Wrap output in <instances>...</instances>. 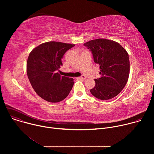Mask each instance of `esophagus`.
Listing matches in <instances>:
<instances>
[{
	"label": "esophagus",
	"mask_w": 154,
	"mask_h": 154,
	"mask_svg": "<svg viewBox=\"0 0 154 154\" xmlns=\"http://www.w3.org/2000/svg\"><path fill=\"white\" fill-rule=\"evenodd\" d=\"M79 79H82V80H85L86 79V77L85 76H84V75H82V76H81V77H78Z\"/></svg>",
	"instance_id": "34e87169"
}]
</instances>
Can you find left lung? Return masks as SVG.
Returning <instances> with one entry per match:
<instances>
[{"instance_id": "obj_1", "label": "left lung", "mask_w": 154, "mask_h": 154, "mask_svg": "<svg viewBox=\"0 0 154 154\" xmlns=\"http://www.w3.org/2000/svg\"><path fill=\"white\" fill-rule=\"evenodd\" d=\"M95 63L99 66L100 78L91 93L100 100H108L118 95L125 86L130 73V61L126 50L113 40L99 38L85 42Z\"/></svg>"}]
</instances>
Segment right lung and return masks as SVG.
Returning <instances> with one entry per match:
<instances>
[{
	"instance_id": "add662e5",
	"label": "right lung",
	"mask_w": 154,
	"mask_h": 154,
	"mask_svg": "<svg viewBox=\"0 0 154 154\" xmlns=\"http://www.w3.org/2000/svg\"><path fill=\"white\" fill-rule=\"evenodd\" d=\"M75 45L50 41L42 43L29 54L27 74L36 94L49 102H59L69 94L74 82L72 78L61 76L57 71L61 59Z\"/></svg>"
}]
</instances>
